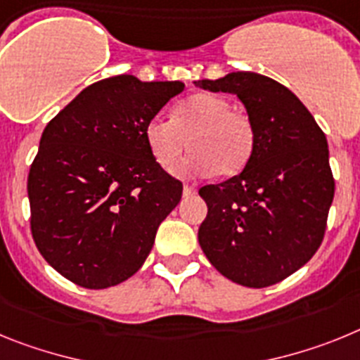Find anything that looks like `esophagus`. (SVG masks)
Instances as JSON below:
<instances>
[{"mask_svg":"<svg viewBox=\"0 0 360 360\" xmlns=\"http://www.w3.org/2000/svg\"><path fill=\"white\" fill-rule=\"evenodd\" d=\"M198 188L193 186V184H184L183 186V195L184 198H190V195H195Z\"/></svg>","mask_w":360,"mask_h":360,"instance_id":"obj_1","label":"esophagus"}]
</instances>
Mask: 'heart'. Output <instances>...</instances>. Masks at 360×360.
<instances>
[{"label":"heart","mask_w":360,"mask_h":360,"mask_svg":"<svg viewBox=\"0 0 360 360\" xmlns=\"http://www.w3.org/2000/svg\"><path fill=\"white\" fill-rule=\"evenodd\" d=\"M145 143L165 170L188 148L193 150L176 172L183 177L236 176L248 165L255 148V130L250 117L232 110L221 96L201 92L183 99L172 110V120L154 115L145 124Z\"/></svg>","instance_id":"heart-1"}]
</instances>
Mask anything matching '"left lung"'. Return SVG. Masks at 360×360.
Returning <instances> with one entry per match:
<instances>
[{
	"label": "left lung",
	"mask_w": 360,
	"mask_h": 360,
	"mask_svg": "<svg viewBox=\"0 0 360 360\" xmlns=\"http://www.w3.org/2000/svg\"><path fill=\"white\" fill-rule=\"evenodd\" d=\"M193 83L236 94L255 130L245 170L199 190L208 206L199 245L226 279L271 286L304 266L323 243L335 192L326 136L301 99L271 77L232 72Z\"/></svg>",
	"instance_id": "8db88e82"
}]
</instances>
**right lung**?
I'll use <instances>...</instances> for the list:
<instances>
[{
  "mask_svg": "<svg viewBox=\"0 0 360 360\" xmlns=\"http://www.w3.org/2000/svg\"><path fill=\"white\" fill-rule=\"evenodd\" d=\"M181 81L101 79L81 90L43 130L30 167V228L50 266L83 288L132 277L183 184L159 167L145 124Z\"/></svg>",
  "mask_w": 360,
  "mask_h": 360,
  "instance_id": "obj_1",
  "label": "right lung"
}]
</instances>
